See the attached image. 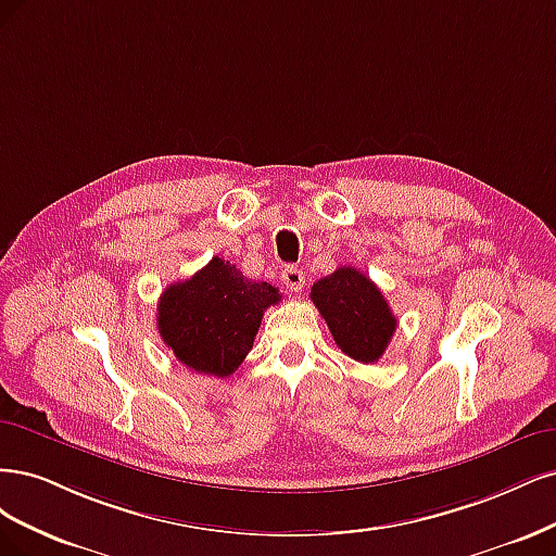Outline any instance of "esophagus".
Segmentation results:
<instances>
[{
  "label": "esophagus",
  "mask_w": 556,
  "mask_h": 556,
  "mask_svg": "<svg viewBox=\"0 0 556 556\" xmlns=\"http://www.w3.org/2000/svg\"><path fill=\"white\" fill-rule=\"evenodd\" d=\"M281 281L286 283V289L298 295L302 291V286H304V273L298 270L295 265H289V267H283V270H281Z\"/></svg>",
  "instance_id": "1"
}]
</instances>
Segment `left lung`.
Instances as JSON below:
<instances>
[{
  "label": "left lung",
  "mask_w": 556,
  "mask_h": 556,
  "mask_svg": "<svg viewBox=\"0 0 556 556\" xmlns=\"http://www.w3.org/2000/svg\"><path fill=\"white\" fill-rule=\"evenodd\" d=\"M312 302L326 318L339 349L357 363H379L397 328L379 286L344 265L312 286Z\"/></svg>",
  "instance_id": "left-lung-1"
}]
</instances>
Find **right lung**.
<instances>
[{
  "instance_id": "obj_1",
  "label": "right lung",
  "mask_w": 556,
  "mask_h": 556,
  "mask_svg": "<svg viewBox=\"0 0 556 556\" xmlns=\"http://www.w3.org/2000/svg\"><path fill=\"white\" fill-rule=\"evenodd\" d=\"M279 300L275 286L247 279L230 261L214 256L161 293L156 328L182 365L224 379L252 351L263 312Z\"/></svg>"
}]
</instances>
